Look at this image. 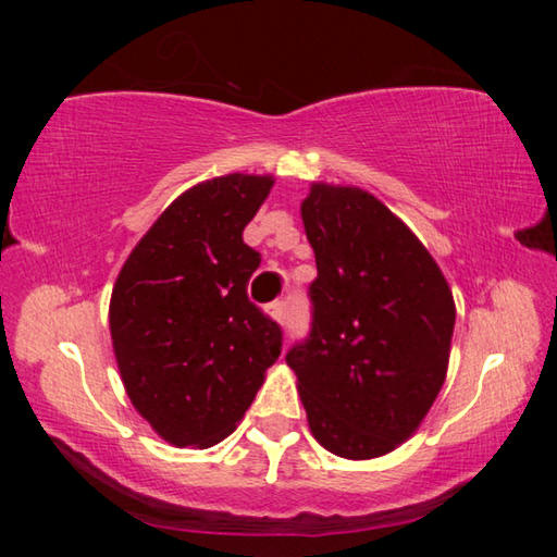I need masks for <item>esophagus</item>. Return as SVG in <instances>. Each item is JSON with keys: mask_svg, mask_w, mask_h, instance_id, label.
Returning a JSON list of instances; mask_svg holds the SVG:
<instances>
[{"mask_svg": "<svg viewBox=\"0 0 557 557\" xmlns=\"http://www.w3.org/2000/svg\"><path fill=\"white\" fill-rule=\"evenodd\" d=\"M268 314L275 319V322L285 324V319H287V301H272V305L268 307Z\"/></svg>", "mask_w": 557, "mask_h": 557, "instance_id": "obj_1", "label": "esophagus"}]
</instances>
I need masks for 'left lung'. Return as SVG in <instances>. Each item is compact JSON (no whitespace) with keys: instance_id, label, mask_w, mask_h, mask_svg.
Instances as JSON below:
<instances>
[{"instance_id":"obj_1","label":"left lung","mask_w":557,"mask_h":557,"mask_svg":"<svg viewBox=\"0 0 557 557\" xmlns=\"http://www.w3.org/2000/svg\"><path fill=\"white\" fill-rule=\"evenodd\" d=\"M312 329L287 351L309 430L346 459L393 451L445 383L455 299L425 245L373 194L312 184Z\"/></svg>"}]
</instances>
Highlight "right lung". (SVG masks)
<instances>
[{"label": "right lung", "instance_id": "add662e5", "mask_svg": "<svg viewBox=\"0 0 557 557\" xmlns=\"http://www.w3.org/2000/svg\"><path fill=\"white\" fill-rule=\"evenodd\" d=\"M275 184L228 174L159 215L122 265L110 336L132 405L176 447L228 437L282 351V329L248 299L260 252L243 243Z\"/></svg>", "mask_w": 557, "mask_h": 557}]
</instances>
